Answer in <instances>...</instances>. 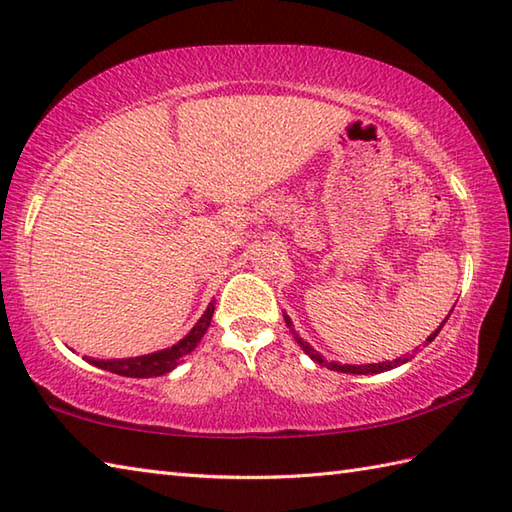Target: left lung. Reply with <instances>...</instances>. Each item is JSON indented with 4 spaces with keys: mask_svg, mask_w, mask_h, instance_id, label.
<instances>
[{
    "mask_svg": "<svg viewBox=\"0 0 512 512\" xmlns=\"http://www.w3.org/2000/svg\"><path fill=\"white\" fill-rule=\"evenodd\" d=\"M450 313H453V310H450ZM284 319H286V326H290V330H293V322H290V317L284 313ZM448 319V317H446ZM446 319H444V324H446ZM442 324V326H444ZM442 326H439L433 335H430L426 342H433V339L437 337V333L439 330H442ZM295 335V333H293ZM295 339H297V344L304 348V353L313 359V362H317L319 366H326L328 370H337V373H348V375H377V373H384V370H390V368H397V366H402V364H406L408 362V357H399V359H395V362H379V364H364V366H350V364H335V362H326V359L317 353V350H313L310 348L306 342H302V339H299L297 335H295Z\"/></svg>",
    "mask_w": 512,
    "mask_h": 512,
    "instance_id": "1",
    "label": "left lung"
}]
</instances>
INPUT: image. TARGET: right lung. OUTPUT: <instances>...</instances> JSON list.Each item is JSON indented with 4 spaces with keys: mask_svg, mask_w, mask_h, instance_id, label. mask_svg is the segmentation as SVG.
Segmentation results:
<instances>
[{
    "mask_svg": "<svg viewBox=\"0 0 512 512\" xmlns=\"http://www.w3.org/2000/svg\"><path fill=\"white\" fill-rule=\"evenodd\" d=\"M215 306L210 302V306L206 308V313L199 317V322L193 326V330L177 342L175 346L157 350V353L150 355H142V357H128V359H88L90 364H95L97 368L110 370L115 375H124V377H159L166 375L173 370L186 355H190L195 350V346L199 344V339L204 337V333L210 326V319H213Z\"/></svg>",
    "mask_w": 512,
    "mask_h": 512,
    "instance_id": "obj_1",
    "label": "right lung"
}]
</instances>
